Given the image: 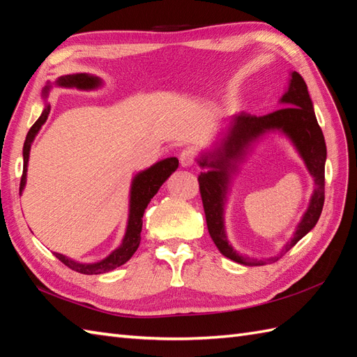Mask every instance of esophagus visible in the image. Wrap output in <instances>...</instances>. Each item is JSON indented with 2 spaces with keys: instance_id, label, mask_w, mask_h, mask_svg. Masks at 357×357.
Here are the masks:
<instances>
[{
  "instance_id": "34e87169",
  "label": "esophagus",
  "mask_w": 357,
  "mask_h": 357,
  "mask_svg": "<svg viewBox=\"0 0 357 357\" xmlns=\"http://www.w3.org/2000/svg\"><path fill=\"white\" fill-rule=\"evenodd\" d=\"M195 159H196V155H195L193 150L184 149L183 151H181L179 161H181V165H183V167H190V165H193V164H195Z\"/></svg>"
}]
</instances>
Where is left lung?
<instances>
[{"mask_svg": "<svg viewBox=\"0 0 357 357\" xmlns=\"http://www.w3.org/2000/svg\"><path fill=\"white\" fill-rule=\"evenodd\" d=\"M284 109L271 112L264 116H253L241 113L230 121L229 132L219 146L208 153L201 155L198 164L207 167V172L199 174V190L206 211L208 233L225 257L244 265H264L280 259L288 250L305 236L319 221L325 199V159H327V146L324 133L313 110L312 98L304 78L298 72H291L287 92L280 98ZM284 132L300 151L307 168L315 179V190L310 206L303 217L294 238L284 246L281 253L267 260L239 255L230 245L225 234L223 207L229 185V174L236 169V162L245 155L251 144L265 132Z\"/></svg>", "mask_w": 357, "mask_h": 357, "instance_id": "obj_1", "label": "left lung"}]
</instances>
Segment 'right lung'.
I'll use <instances>...</instances> for the list:
<instances>
[{"label": "right lung", "instance_id": "add662e5", "mask_svg": "<svg viewBox=\"0 0 357 357\" xmlns=\"http://www.w3.org/2000/svg\"><path fill=\"white\" fill-rule=\"evenodd\" d=\"M55 84L59 87H77L81 90H92L101 86V79L93 75L87 73H75V75H66V77H59ZM50 89V84L45 86L44 89V98L47 96V92ZM50 105L45 104V107L41 113V116L38 118L36 123L30 127V130L26 136L24 147H22V158H24V165H22V176L20 183V192L24 190L26 179H27V162H29V153H30V146L35 139L36 133L40 132V128L45 123V119L49 116ZM179 161L176 158H165L162 161L156 162L155 165L149 167L147 170L139 172L132 181V188H130V206H128V221H127V230L124 234V239L121 242V245L113 250V252L105 257V259L95 262V264H79L77 261H72L70 257L64 255L55 253L58 257L67 267L82 273V275H101V273H107L115 270L119 265L126 264L133 253L138 250L139 242H141V230H142V216L144 211H146L150 199L158 193L159 187H161L167 178L178 169Z\"/></svg>", "mask_w": 357, "mask_h": 357}]
</instances>
